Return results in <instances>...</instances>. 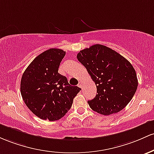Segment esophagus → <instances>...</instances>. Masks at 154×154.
Here are the masks:
<instances>
[{"label":"esophagus","mask_w":154,"mask_h":154,"mask_svg":"<svg viewBox=\"0 0 154 154\" xmlns=\"http://www.w3.org/2000/svg\"><path fill=\"white\" fill-rule=\"evenodd\" d=\"M78 86H79L80 88H82V86H83V82H79V84H78Z\"/></svg>","instance_id":"esophagus-1"}]
</instances>
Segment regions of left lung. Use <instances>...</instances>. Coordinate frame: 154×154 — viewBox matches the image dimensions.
I'll return each instance as SVG.
<instances>
[{
	"label": "left lung",
	"mask_w": 154,
	"mask_h": 154,
	"mask_svg": "<svg viewBox=\"0 0 154 154\" xmlns=\"http://www.w3.org/2000/svg\"><path fill=\"white\" fill-rule=\"evenodd\" d=\"M77 59L97 86L95 97L88 101L91 109L105 116L124 109L132 99L138 85L132 64L114 50L101 44L82 50Z\"/></svg>",
	"instance_id": "obj_1"
}]
</instances>
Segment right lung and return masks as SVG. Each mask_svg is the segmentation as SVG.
Masks as SVG:
<instances>
[{"instance_id":"1","label":"right lung","mask_w":154,"mask_h":154,"mask_svg":"<svg viewBox=\"0 0 154 154\" xmlns=\"http://www.w3.org/2000/svg\"><path fill=\"white\" fill-rule=\"evenodd\" d=\"M65 51L50 49L32 60L22 76L20 91L25 105L40 119L59 120L71 108L73 98L81 90L70 86L58 72Z\"/></svg>"}]
</instances>
